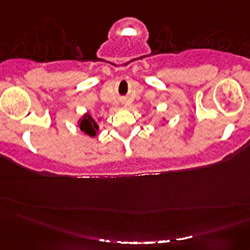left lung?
Returning <instances> with one entry per match:
<instances>
[{
  "mask_svg": "<svg viewBox=\"0 0 250 250\" xmlns=\"http://www.w3.org/2000/svg\"><path fill=\"white\" fill-rule=\"evenodd\" d=\"M163 120H164V121H165V118H164V119H163Z\"/></svg>",
  "mask_w": 250,
  "mask_h": 250,
  "instance_id": "obj_1",
  "label": "left lung"
}]
</instances>
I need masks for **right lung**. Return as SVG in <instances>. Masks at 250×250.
I'll list each match as a JSON object with an SVG mask.
<instances>
[{"label":"right lung","mask_w":250,"mask_h":250,"mask_svg":"<svg viewBox=\"0 0 250 250\" xmlns=\"http://www.w3.org/2000/svg\"><path fill=\"white\" fill-rule=\"evenodd\" d=\"M102 118H99L98 121H101ZM98 121L92 117L89 112H85L82 117L77 120L78 128L84 135L89 136L91 138H94L99 135L100 126L98 125Z\"/></svg>","instance_id":"obj_1"}]
</instances>
